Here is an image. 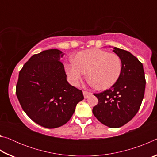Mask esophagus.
Returning a JSON list of instances; mask_svg holds the SVG:
<instances>
[{
  "label": "esophagus",
  "mask_w": 157,
  "mask_h": 157,
  "mask_svg": "<svg viewBox=\"0 0 157 157\" xmlns=\"http://www.w3.org/2000/svg\"><path fill=\"white\" fill-rule=\"evenodd\" d=\"M83 95H84V98H87L89 96V95H92V93L89 92V91H83Z\"/></svg>",
  "instance_id": "esophagus-1"
}]
</instances>
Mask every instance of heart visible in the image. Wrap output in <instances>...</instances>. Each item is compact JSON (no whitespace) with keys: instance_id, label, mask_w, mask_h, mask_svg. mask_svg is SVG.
Returning a JSON list of instances; mask_svg holds the SVG:
<instances>
[{"instance_id":"b5f03b06","label":"heart","mask_w":157,"mask_h":157,"mask_svg":"<svg viewBox=\"0 0 157 157\" xmlns=\"http://www.w3.org/2000/svg\"><path fill=\"white\" fill-rule=\"evenodd\" d=\"M73 62L65 65V71L71 84L78 86L88 72L92 86L98 89H107L120 78L123 63L115 53L102 49H89L77 53Z\"/></svg>"}]
</instances>
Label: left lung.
I'll return each mask as SVG.
<instances>
[{"instance_id": "1", "label": "left lung", "mask_w": 157, "mask_h": 157, "mask_svg": "<svg viewBox=\"0 0 157 157\" xmlns=\"http://www.w3.org/2000/svg\"><path fill=\"white\" fill-rule=\"evenodd\" d=\"M120 56L123 69L118 82L109 89L94 94L98 100L93 113L111 128L123 126L139 111L144 97L145 78L142 63L129 52L113 48Z\"/></svg>"}]
</instances>
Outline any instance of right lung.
Listing matches in <instances>:
<instances>
[{"label":"right lung","mask_w":157,"mask_h":157,"mask_svg":"<svg viewBox=\"0 0 157 157\" xmlns=\"http://www.w3.org/2000/svg\"><path fill=\"white\" fill-rule=\"evenodd\" d=\"M62 51L44 50L32 56L19 72L16 94L23 110L46 128L63 125L84 99L81 90L66 80Z\"/></svg>","instance_id":"add662e5"}]
</instances>
